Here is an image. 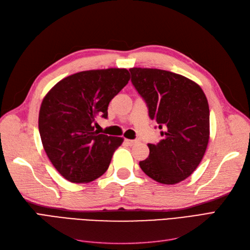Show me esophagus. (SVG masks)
<instances>
[{
	"instance_id": "34e87169",
	"label": "esophagus",
	"mask_w": 250,
	"mask_h": 250,
	"mask_svg": "<svg viewBox=\"0 0 250 250\" xmlns=\"http://www.w3.org/2000/svg\"><path fill=\"white\" fill-rule=\"evenodd\" d=\"M125 143L127 144L128 146H133L134 144H137L138 141H134V140H128V139H125Z\"/></svg>"
}]
</instances>
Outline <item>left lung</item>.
Wrapping results in <instances>:
<instances>
[{
    "instance_id": "1",
    "label": "left lung",
    "mask_w": 250,
    "mask_h": 250,
    "mask_svg": "<svg viewBox=\"0 0 250 250\" xmlns=\"http://www.w3.org/2000/svg\"><path fill=\"white\" fill-rule=\"evenodd\" d=\"M134 88L146 102L163 139L149 144V156L140 162L144 173L164 185H175L198 167L209 139V108L194 81L157 69L129 70Z\"/></svg>"
}]
</instances>
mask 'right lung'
<instances>
[{"label": "right lung", "instance_id": "right-lung-1", "mask_svg": "<svg viewBox=\"0 0 250 250\" xmlns=\"http://www.w3.org/2000/svg\"><path fill=\"white\" fill-rule=\"evenodd\" d=\"M129 79L126 69L79 72L60 80L43 98L39 116L42 143L66 180L89 183L108 169L123 138L99 134L96 120L107 119L109 102Z\"/></svg>", "mask_w": 250, "mask_h": 250}]
</instances>
